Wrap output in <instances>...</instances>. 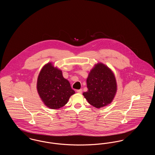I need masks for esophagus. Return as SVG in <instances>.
I'll return each instance as SVG.
<instances>
[{"label": "esophagus", "mask_w": 155, "mask_h": 155, "mask_svg": "<svg viewBox=\"0 0 155 155\" xmlns=\"http://www.w3.org/2000/svg\"><path fill=\"white\" fill-rule=\"evenodd\" d=\"M77 92L78 93H79V94H82V89H78V90H77Z\"/></svg>", "instance_id": "34e87169"}]
</instances>
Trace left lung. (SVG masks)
<instances>
[{"instance_id": "left-lung-1", "label": "left lung", "mask_w": 155, "mask_h": 155, "mask_svg": "<svg viewBox=\"0 0 155 155\" xmlns=\"http://www.w3.org/2000/svg\"><path fill=\"white\" fill-rule=\"evenodd\" d=\"M88 91L83 95L96 108L110 104L117 90L116 79L109 67L98 63L91 69L87 79Z\"/></svg>"}]
</instances>
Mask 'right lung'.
Returning <instances> with one entry per match:
<instances>
[{
	"label": "right lung",
	"mask_w": 155,
	"mask_h": 155,
	"mask_svg": "<svg viewBox=\"0 0 155 155\" xmlns=\"http://www.w3.org/2000/svg\"><path fill=\"white\" fill-rule=\"evenodd\" d=\"M37 89L45 105L52 109L64 106L75 94L69 81L63 77L62 71L52 62L42 68L37 79Z\"/></svg>",
	"instance_id": "add662e5"
}]
</instances>
